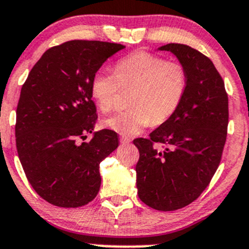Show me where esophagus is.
Returning a JSON list of instances; mask_svg holds the SVG:
<instances>
[{
	"label": "esophagus",
	"mask_w": 249,
	"mask_h": 249,
	"mask_svg": "<svg viewBox=\"0 0 249 249\" xmlns=\"http://www.w3.org/2000/svg\"><path fill=\"white\" fill-rule=\"evenodd\" d=\"M120 142H121L122 145H128V143H130V139L125 138V136H121V138H120Z\"/></svg>",
	"instance_id": "34e87169"
}]
</instances>
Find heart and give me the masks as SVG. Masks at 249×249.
I'll use <instances>...</instances> for the list:
<instances>
[{
  "label": "heart",
  "instance_id": "1",
  "mask_svg": "<svg viewBox=\"0 0 249 249\" xmlns=\"http://www.w3.org/2000/svg\"><path fill=\"white\" fill-rule=\"evenodd\" d=\"M133 89L132 109L111 115L103 125L124 136L140 134L153 124L166 122L184 97L186 73L176 61L138 51L117 61L115 73L101 69L91 79V96L103 113L113 110L120 89Z\"/></svg>",
  "mask_w": 249,
  "mask_h": 249
}]
</instances>
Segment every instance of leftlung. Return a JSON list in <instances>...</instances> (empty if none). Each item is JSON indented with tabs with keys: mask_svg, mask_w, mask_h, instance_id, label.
Returning <instances> with one entry per match:
<instances>
[{
	"mask_svg": "<svg viewBox=\"0 0 249 249\" xmlns=\"http://www.w3.org/2000/svg\"><path fill=\"white\" fill-rule=\"evenodd\" d=\"M159 51L176 55L186 90L176 113L149 134L135 139L139 198L156 210L181 209L204 191L220 165L228 127V96L213 61L183 44ZM154 143H162L159 149Z\"/></svg>",
	"mask_w": 249,
	"mask_h": 249,
	"instance_id": "1",
	"label": "left lung"
}]
</instances>
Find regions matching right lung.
Listing matches in <instances>:
<instances>
[{
    "instance_id": "obj_1",
    "label": "right lung",
    "mask_w": 249,
    "mask_h": 249,
    "mask_svg": "<svg viewBox=\"0 0 249 249\" xmlns=\"http://www.w3.org/2000/svg\"><path fill=\"white\" fill-rule=\"evenodd\" d=\"M125 46L72 40L47 50L22 85L17 109V148L28 181L41 198L78 208L97 196L100 162L119 146L113 130L93 132V74ZM92 132L89 143L76 139Z\"/></svg>"
}]
</instances>
